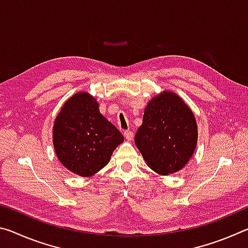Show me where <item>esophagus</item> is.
Here are the masks:
<instances>
[{
  "label": "esophagus",
  "mask_w": 248,
  "mask_h": 248,
  "mask_svg": "<svg viewBox=\"0 0 248 248\" xmlns=\"http://www.w3.org/2000/svg\"><path fill=\"white\" fill-rule=\"evenodd\" d=\"M124 136L125 139L130 141V140H132V138H133V132L130 131V130H125V131H124Z\"/></svg>",
  "instance_id": "1"
}]
</instances>
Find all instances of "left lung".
Masks as SVG:
<instances>
[{
  "label": "left lung",
  "instance_id": "left-lung-1",
  "mask_svg": "<svg viewBox=\"0 0 248 248\" xmlns=\"http://www.w3.org/2000/svg\"><path fill=\"white\" fill-rule=\"evenodd\" d=\"M198 129L195 116L173 92H163L145 107L134 137L146 164L161 175L182 170L194 154Z\"/></svg>",
  "mask_w": 248,
  "mask_h": 248
}]
</instances>
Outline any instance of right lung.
Segmentation results:
<instances>
[{"instance_id": "1", "label": "right lung", "mask_w": 248, "mask_h": 248, "mask_svg": "<svg viewBox=\"0 0 248 248\" xmlns=\"http://www.w3.org/2000/svg\"><path fill=\"white\" fill-rule=\"evenodd\" d=\"M53 146L59 161L72 173L90 177L110 161L124 136L99 112L89 93L66 100L53 125Z\"/></svg>"}]
</instances>
